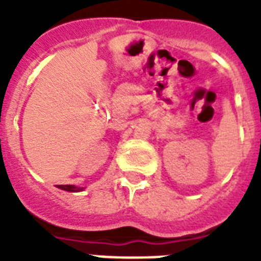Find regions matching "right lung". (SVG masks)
I'll list each match as a JSON object with an SVG mask.
<instances>
[{
	"instance_id": "1",
	"label": "right lung",
	"mask_w": 261,
	"mask_h": 261,
	"mask_svg": "<svg viewBox=\"0 0 261 261\" xmlns=\"http://www.w3.org/2000/svg\"><path fill=\"white\" fill-rule=\"evenodd\" d=\"M60 189H64V191H68V192H79V191H83V188H77L74 187V185H57Z\"/></svg>"
}]
</instances>
